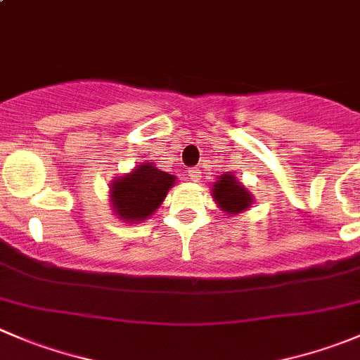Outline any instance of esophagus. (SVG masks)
Here are the masks:
<instances>
[{
  "mask_svg": "<svg viewBox=\"0 0 360 360\" xmlns=\"http://www.w3.org/2000/svg\"><path fill=\"white\" fill-rule=\"evenodd\" d=\"M188 177H190V181H193V183H198L202 177V172L198 169H190L188 170Z\"/></svg>",
  "mask_w": 360,
  "mask_h": 360,
  "instance_id": "obj_1",
  "label": "esophagus"
}]
</instances>
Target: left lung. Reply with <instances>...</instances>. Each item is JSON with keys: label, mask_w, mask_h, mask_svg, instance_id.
Returning <instances> with one entry per match:
<instances>
[{"label": "left lung", "mask_w": 360, "mask_h": 360, "mask_svg": "<svg viewBox=\"0 0 360 360\" xmlns=\"http://www.w3.org/2000/svg\"><path fill=\"white\" fill-rule=\"evenodd\" d=\"M211 195L216 204H218V207L229 216H236L239 212L248 211L250 205L253 204L251 191H248L237 181V177L230 172L221 174L218 181H214L211 188Z\"/></svg>", "instance_id": "obj_1"}]
</instances>
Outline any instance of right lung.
Wrapping results in <instances>:
<instances>
[{
  "instance_id": "obj_1",
  "label": "right lung",
  "mask_w": 360,
  "mask_h": 360,
  "mask_svg": "<svg viewBox=\"0 0 360 360\" xmlns=\"http://www.w3.org/2000/svg\"><path fill=\"white\" fill-rule=\"evenodd\" d=\"M176 179L172 174L160 170L151 160L134 167L109 184L112 212L127 223L144 221L162 205Z\"/></svg>"
}]
</instances>
